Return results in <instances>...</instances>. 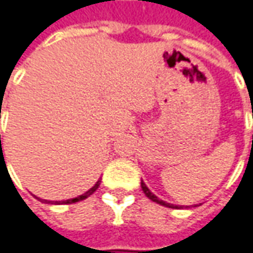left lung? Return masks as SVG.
I'll use <instances>...</instances> for the list:
<instances>
[{
    "label": "left lung",
    "instance_id": "1",
    "mask_svg": "<svg viewBox=\"0 0 253 253\" xmlns=\"http://www.w3.org/2000/svg\"><path fill=\"white\" fill-rule=\"evenodd\" d=\"M141 190H143V192L146 194V197H147L148 200H151L153 203H157L160 204V205H163V207H167V208H180L178 205H174V204H170V203H166V201H163V200H160L159 197H156L153 192L148 190V187L143 182V180H141Z\"/></svg>",
    "mask_w": 253,
    "mask_h": 253
}]
</instances>
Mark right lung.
Here are the masks:
<instances>
[{"label":"right lung","instance_id":"right-lung-1","mask_svg":"<svg viewBox=\"0 0 253 253\" xmlns=\"http://www.w3.org/2000/svg\"><path fill=\"white\" fill-rule=\"evenodd\" d=\"M1 137V136H0ZM99 185H100V180L94 184L93 187L89 190V191H86L84 194H82V195H79V197H76V198H71V200H66V201H53V204H73V203H78V201H82V200H84V198H87L89 195H92L97 188H99ZM43 201H46V203H50V201H48V200H43Z\"/></svg>","mask_w":253,"mask_h":253}]
</instances>
